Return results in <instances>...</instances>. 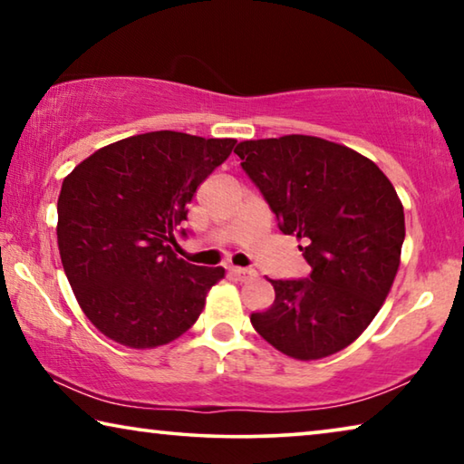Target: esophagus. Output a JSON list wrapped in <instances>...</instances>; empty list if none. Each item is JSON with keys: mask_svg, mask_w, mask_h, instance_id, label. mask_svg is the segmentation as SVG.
Returning <instances> with one entry per match:
<instances>
[{"mask_svg": "<svg viewBox=\"0 0 464 464\" xmlns=\"http://www.w3.org/2000/svg\"><path fill=\"white\" fill-rule=\"evenodd\" d=\"M229 270L237 280H251V278L257 276V272L251 270V268H237V266H231Z\"/></svg>", "mask_w": 464, "mask_h": 464, "instance_id": "1", "label": "esophagus"}]
</instances>
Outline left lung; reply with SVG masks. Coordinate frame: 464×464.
I'll use <instances>...</instances> for the list:
<instances>
[{"label": "left lung", "mask_w": 464, "mask_h": 464, "mask_svg": "<svg viewBox=\"0 0 464 464\" xmlns=\"http://www.w3.org/2000/svg\"><path fill=\"white\" fill-rule=\"evenodd\" d=\"M285 235L303 239L304 280H270L274 304L251 313L266 342L295 360H319L358 340L397 276L405 215L395 188L354 149L309 135L235 147Z\"/></svg>", "instance_id": "8db88e82"}]
</instances>
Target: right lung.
I'll return each mask as SVG.
<instances>
[{
	"label": "right lung",
	"mask_w": 464,
	"mask_h": 464,
	"mask_svg": "<svg viewBox=\"0 0 464 464\" xmlns=\"http://www.w3.org/2000/svg\"><path fill=\"white\" fill-rule=\"evenodd\" d=\"M235 143L176 130L145 132L98 149L63 179V268L85 317L110 340L157 348L200 317L225 268L188 264L171 243L196 188Z\"/></svg>",
	"instance_id": "add662e5"
}]
</instances>
